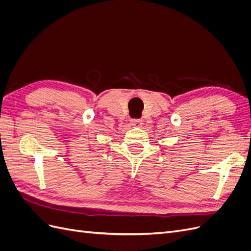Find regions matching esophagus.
<instances>
[{"mask_svg":"<svg viewBox=\"0 0 251 251\" xmlns=\"http://www.w3.org/2000/svg\"><path fill=\"white\" fill-rule=\"evenodd\" d=\"M131 125L134 126H142V120L135 118V119H131Z\"/></svg>","mask_w":251,"mask_h":251,"instance_id":"esophagus-1","label":"esophagus"}]
</instances>
